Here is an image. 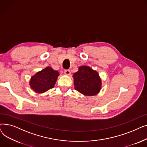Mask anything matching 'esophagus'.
Masks as SVG:
<instances>
[{
    "mask_svg": "<svg viewBox=\"0 0 147 147\" xmlns=\"http://www.w3.org/2000/svg\"><path fill=\"white\" fill-rule=\"evenodd\" d=\"M64 74L67 76H69L71 74L70 70H69V69H66V70L64 71Z\"/></svg>",
    "mask_w": 147,
    "mask_h": 147,
    "instance_id": "1",
    "label": "esophagus"
}]
</instances>
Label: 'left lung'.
I'll list each match as a JSON object with an SVG mask.
<instances>
[{
  "mask_svg": "<svg viewBox=\"0 0 147 147\" xmlns=\"http://www.w3.org/2000/svg\"><path fill=\"white\" fill-rule=\"evenodd\" d=\"M73 78L75 89L83 95H96L101 89L102 80L98 73L89 66H80Z\"/></svg>",
  "mask_w": 147,
  "mask_h": 147,
  "instance_id": "obj_1",
  "label": "left lung"
}]
</instances>
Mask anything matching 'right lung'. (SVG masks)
Listing matches in <instances>:
<instances>
[{
	"mask_svg": "<svg viewBox=\"0 0 147 147\" xmlns=\"http://www.w3.org/2000/svg\"><path fill=\"white\" fill-rule=\"evenodd\" d=\"M59 73L51 67H47L31 77L29 84L36 93L43 94L53 88Z\"/></svg>",
	"mask_w": 147,
	"mask_h": 147,
	"instance_id": "right-lung-1",
	"label": "right lung"
}]
</instances>
